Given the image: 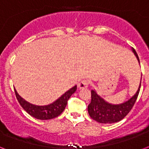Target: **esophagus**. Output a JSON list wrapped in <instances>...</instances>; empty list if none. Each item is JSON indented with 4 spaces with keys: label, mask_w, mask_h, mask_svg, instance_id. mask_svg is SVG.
I'll use <instances>...</instances> for the list:
<instances>
[{
    "label": "esophagus",
    "mask_w": 149,
    "mask_h": 149,
    "mask_svg": "<svg viewBox=\"0 0 149 149\" xmlns=\"http://www.w3.org/2000/svg\"><path fill=\"white\" fill-rule=\"evenodd\" d=\"M89 84H90V81L89 80H87V79H84L81 82H79V84H78V87L79 89L86 88V87H88Z\"/></svg>",
    "instance_id": "obj_1"
}]
</instances>
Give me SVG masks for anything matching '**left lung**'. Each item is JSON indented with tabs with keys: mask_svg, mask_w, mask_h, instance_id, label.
<instances>
[{
	"mask_svg": "<svg viewBox=\"0 0 149 149\" xmlns=\"http://www.w3.org/2000/svg\"><path fill=\"white\" fill-rule=\"evenodd\" d=\"M132 51L139 61L136 51L132 49ZM141 88V83L136 93L127 101L120 104H111L106 102L100 97L94 90L91 91V102L88 105V113L91 118L96 121L102 124H112L118 122L125 118L132 110L136 101Z\"/></svg>",
	"mask_w": 149,
	"mask_h": 149,
	"instance_id": "obj_1",
	"label": "left lung"
}]
</instances>
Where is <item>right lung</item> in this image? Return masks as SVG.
I'll use <instances>...</instances> for the list:
<instances>
[{
    "instance_id": "right-lung-1",
    "label": "right lung",
    "mask_w": 149,
    "mask_h": 149,
    "mask_svg": "<svg viewBox=\"0 0 149 149\" xmlns=\"http://www.w3.org/2000/svg\"><path fill=\"white\" fill-rule=\"evenodd\" d=\"M76 91H77V86H74L72 88L66 91L64 94H63L52 104L45 105V106H37V105L30 104L25 100L21 97V96L17 93L15 89L16 97L19 102L20 105L29 114L39 120H49V119H52L60 115L67 104L68 100L70 99L72 93L76 92Z\"/></svg>"
}]
</instances>
